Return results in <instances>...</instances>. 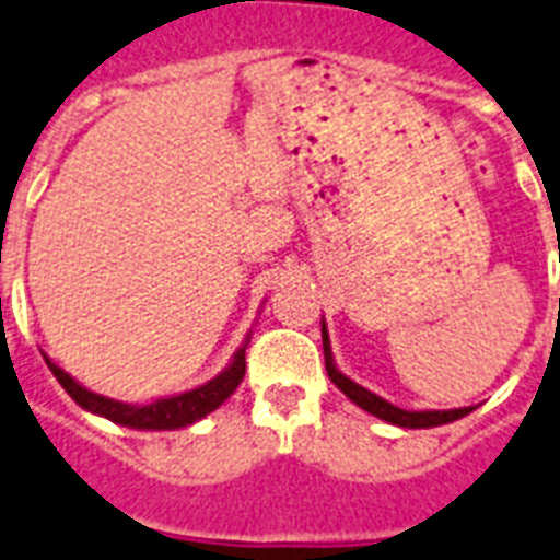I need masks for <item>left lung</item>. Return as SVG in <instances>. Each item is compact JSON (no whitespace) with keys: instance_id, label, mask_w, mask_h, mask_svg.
Returning a JSON list of instances; mask_svg holds the SVG:
<instances>
[{"instance_id":"obj_1","label":"left lung","mask_w":560,"mask_h":560,"mask_svg":"<svg viewBox=\"0 0 560 560\" xmlns=\"http://www.w3.org/2000/svg\"><path fill=\"white\" fill-rule=\"evenodd\" d=\"M320 339H324V362H327V376L332 380V385L339 388L350 402H357L359 409H365L368 415L385 420V423H394V427L402 429H429V427H444V423H453V420L465 418L467 411H474L470 406L467 409H446V411H409L394 406V402L383 400L380 394L368 392L359 383H353L350 376H345L336 368V359H332V348H329V332L327 324L320 320Z\"/></svg>"}]
</instances>
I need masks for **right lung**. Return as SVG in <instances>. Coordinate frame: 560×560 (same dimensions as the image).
I'll return each instance as SVG.
<instances>
[{"label": "right lung", "instance_id": "1", "mask_svg": "<svg viewBox=\"0 0 560 560\" xmlns=\"http://www.w3.org/2000/svg\"><path fill=\"white\" fill-rule=\"evenodd\" d=\"M250 336L242 341V348L233 353L231 365L224 368L219 376H212L203 385L192 388V392L172 394V397H160L151 402H122L110 400L104 394H95L90 388L78 383L75 376H69L63 368H58L51 359H46V365L58 383L67 388V394L81 406V409L93 411L98 418H107L128 429H149V432H160V429H184L192 427L195 420L207 418L210 411H215L221 402L228 400L236 388H240L242 376H245V348H248Z\"/></svg>", "mask_w": 560, "mask_h": 560}]
</instances>
